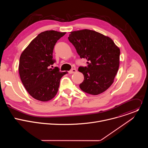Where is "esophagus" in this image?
Instances as JSON below:
<instances>
[{
  "label": "esophagus",
  "mask_w": 148,
  "mask_h": 148,
  "mask_svg": "<svg viewBox=\"0 0 148 148\" xmlns=\"http://www.w3.org/2000/svg\"><path fill=\"white\" fill-rule=\"evenodd\" d=\"M76 72H77V70L75 69H72L71 70L69 71V74H73V73H76Z\"/></svg>",
  "instance_id": "obj_1"
}]
</instances>
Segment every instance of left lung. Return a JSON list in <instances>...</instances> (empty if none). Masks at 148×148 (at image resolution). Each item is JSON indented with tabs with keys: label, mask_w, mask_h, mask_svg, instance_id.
<instances>
[{
	"label": "left lung",
	"mask_w": 148,
	"mask_h": 148,
	"mask_svg": "<svg viewBox=\"0 0 148 148\" xmlns=\"http://www.w3.org/2000/svg\"><path fill=\"white\" fill-rule=\"evenodd\" d=\"M68 38L80 58L88 61L87 67L78 68L84 77L81 90L91 95L106 91L119 69V49L111 38L88 29L72 32Z\"/></svg>",
	"instance_id": "obj_1"
}]
</instances>
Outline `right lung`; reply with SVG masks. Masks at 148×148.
Segmentation results:
<instances>
[{"label":"right lung","mask_w":148,"mask_h":148,"mask_svg":"<svg viewBox=\"0 0 148 148\" xmlns=\"http://www.w3.org/2000/svg\"><path fill=\"white\" fill-rule=\"evenodd\" d=\"M65 34L54 30L42 32L20 56L18 71L21 81L36 99L47 101L53 98L57 93L60 79L67 73L60 71L57 67L50 69L56 62L53 58L54 46Z\"/></svg>","instance_id":"1"}]
</instances>
